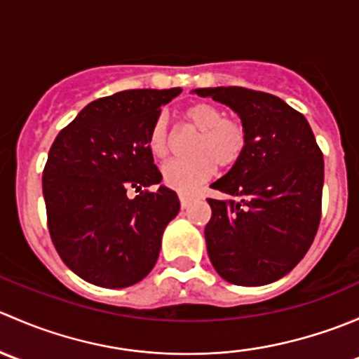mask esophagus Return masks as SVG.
Wrapping results in <instances>:
<instances>
[{"mask_svg": "<svg viewBox=\"0 0 359 359\" xmlns=\"http://www.w3.org/2000/svg\"><path fill=\"white\" fill-rule=\"evenodd\" d=\"M179 200H180V206H182V208H187V206L191 205V201H193V196H189V194L180 193L179 194Z\"/></svg>", "mask_w": 359, "mask_h": 359, "instance_id": "1", "label": "esophagus"}]
</instances>
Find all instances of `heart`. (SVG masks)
I'll return each instance as SVG.
<instances>
[{
	"instance_id": "obj_1",
	"label": "heart",
	"mask_w": 359,
	"mask_h": 359,
	"mask_svg": "<svg viewBox=\"0 0 359 359\" xmlns=\"http://www.w3.org/2000/svg\"><path fill=\"white\" fill-rule=\"evenodd\" d=\"M187 123L198 130L191 144L189 159H173L161 170L163 184L170 189L187 193L212 179L217 166L231 170L241 161L248 147L247 125L240 118L226 116L219 106L194 102L184 111ZM147 149L156 159L168 158L172 151V132L168 116L159 114L147 135Z\"/></svg>"
}]
</instances>
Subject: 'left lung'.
Returning a JSON list of instances; mask_svg holds the SVG:
<instances>
[{
    "instance_id": "8db88e82",
    "label": "left lung",
    "mask_w": 359,
    "mask_h": 359,
    "mask_svg": "<svg viewBox=\"0 0 359 359\" xmlns=\"http://www.w3.org/2000/svg\"><path fill=\"white\" fill-rule=\"evenodd\" d=\"M236 111L248 130L245 156L208 198L206 250L217 273L241 287L288 274L313 245L321 220L323 153L307 119L276 95L243 88H196Z\"/></svg>"
}]
</instances>
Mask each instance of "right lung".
Masks as SVG:
<instances>
[{
  "instance_id": "add662e5",
  "label": "right lung",
  "mask_w": 359,
  "mask_h": 359,
  "mask_svg": "<svg viewBox=\"0 0 359 359\" xmlns=\"http://www.w3.org/2000/svg\"><path fill=\"white\" fill-rule=\"evenodd\" d=\"M182 88L125 90L93 100L59 132L43 170L50 238L64 264L88 283L125 288L156 264L165 227L180 210L147 135L161 106ZM140 194L128 198V191Z\"/></svg>"
}]
</instances>
